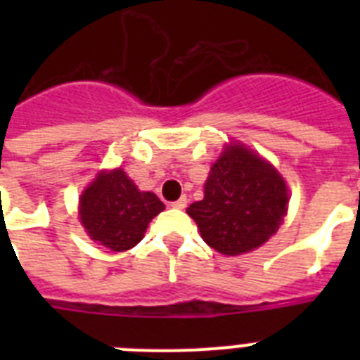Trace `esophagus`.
I'll use <instances>...</instances> for the list:
<instances>
[{
    "mask_svg": "<svg viewBox=\"0 0 360 360\" xmlns=\"http://www.w3.org/2000/svg\"><path fill=\"white\" fill-rule=\"evenodd\" d=\"M171 207L173 209H186L187 207V198L182 196V198H178L176 202H171Z\"/></svg>",
    "mask_w": 360,
    "mask_h": 360,
    "instance_id": "obj_1",
    "label": "esophagus"
}]
</instances>
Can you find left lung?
Wrapping results in <instances>:
<instances>
[{
    "label": "left lung",
    "mask_w": 360,
    "mask_h": 360,
    "mask_svg": "<svg viewBox=\"0 0 360 360\" xmlns=\"http://www.w3.org/2000/svg\"><path fill=\"white\" fill-rule=\"evenodd\" d=\"M205 196L191 203L203 241L227 256L265 243L287 214L288 193L281 174L243 146H229L211 167Z\"/></svg>",
    "instance_id": "1"
}]
</instances>
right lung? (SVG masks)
<instances>
[{
	"label": "right lung",
	"instance_id": "obj_1",
	"mask_svg": "<svg viewBox=\"0 0 360 360\" xmlns=\"http://www.w3.org/2000/svg\"><path fill=\"white\" fill-rule=\"evenodd\" d=\"M164 203L153 193H141L122 169L97 176L81 196V221L88 236L122 252L135 247Z\"/></svg>",
	"mask_w": 360,
	"mask_h": 360
}]
</instances>
